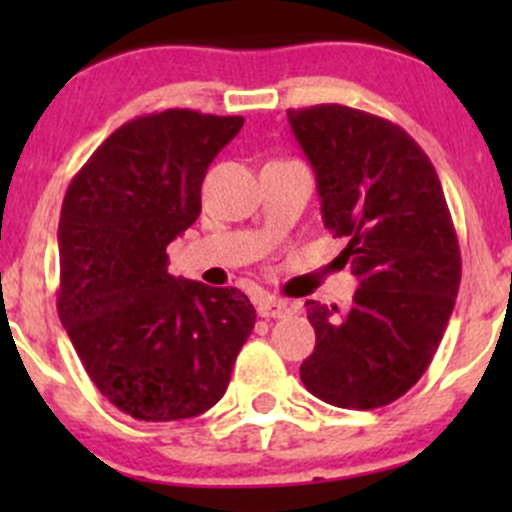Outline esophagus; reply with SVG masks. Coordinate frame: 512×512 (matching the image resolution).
<instances>
[{"mask_svg": "<svg viewBox=\"0 0 512 512\" xmlns=\"http://www.w3.org/2000/svg\"><path fill=\"white\" fill-rule=\"evenodd\" d=\"M257 314L265 319H282L287 314H292V307L285 302V299H275V297H262L257 302Z\"/></svg>", "mask_w": 512, "mask_h": 512, "instance_id": "obj_1", "label": "esophagus"}]
</instances>
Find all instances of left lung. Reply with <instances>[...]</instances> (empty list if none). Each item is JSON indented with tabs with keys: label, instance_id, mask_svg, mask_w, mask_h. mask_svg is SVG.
<instances>
[{
	"label": "left lung",
	"instance_id": "1",
	"mask_svg": "<svg viewBox=\"0 0 512 512\" xmlns=\"http://www.w3.org/2000/svg\"><path fill=\"white\" fill-rule=\"evenodd\" d=\"M317 175L324 227L344 237L359 280L342 317L307 302L317 344L299 366L307 391L339 409L404 396L441 344L461 285V250L436 168L396 123L339 103L289 108Z\"/></svg>",
	"mask_w": 512,
	"mask_h": 512
}]
</instances>
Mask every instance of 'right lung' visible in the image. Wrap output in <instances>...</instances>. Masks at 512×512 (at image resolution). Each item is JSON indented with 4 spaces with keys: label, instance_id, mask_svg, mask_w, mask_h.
<instances>
[{
    "label": "right lung",
    "instance_id": "add662e5",
    "mask_svg": "<svg viewBox=\"0 0 512 512\" xmlns=\"http://www.w3.org/2000/svg\"><path fill=\"white\" fill-rule=\"evenodd\" d=\"M242 123L190 108L133 118L66 190L59 319L96 389L138 421L218 404L255 327L247 294L168 275L165 252L198 220L208 165Z\"/></svg>",
    "mask_w": 512,
    "mask_h": 512
}]
</instances>
